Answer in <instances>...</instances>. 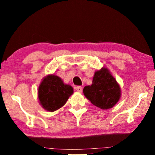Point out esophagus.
<instances>
[{
    "instance_id": "34e87169",
    "label": "esophagus",
    "mask_w": 155,
    "mask_h": 155,
    "mask_svg": "<svg viewBox=\"0 0 155 155\" xmlns=\"http://www.w3.org/2000/svg\"><path fill=\"white\" fill-rule=\"evenodd\" d=\"M75 90H77L78 92H81L82 91V87L81 86H76V87H75Z\"/></svg>"
}]
</instances>
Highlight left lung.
Returning <instances> with one entry per match:
<instances>
[{"label":"left lung","instance_id":"8db88e82","mask_svg":"<svg viewBox=\"0 0 155 155\" xmlns=\"http://www.w3.org/2000/svg\"><path fill=\"white\" fill-rule=\"evenodd\" d=\"M83 93L92 104L102 109L113 107L120 97L119 85L105 68L95 72L92 84L84 87Z\"/></svg>","mask_w":155,"mask_h":155}]
</instances>
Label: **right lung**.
Segmentation results:
<instances>
[{"mask_svg": "<svg viewBox=\"0 0 155 155\" xmlns=\"http://www.w3.org/2000/svg\"><path fill=\"white\" fill-rule=\"evenodd\" d=\"M73 93L71 85L65 84L58 76L50 75L40 84L38 97L42 107L52 112L62 107Z\"/></svg>", "mask_w": 155, "mask_h": 155, "instance_id": "add662e5", "label": "right lung"}]
</instances>
